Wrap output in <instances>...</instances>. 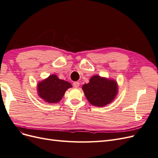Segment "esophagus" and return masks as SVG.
<instances>
[{
	"label": "esophagus",
	"mask_w": 158,
	"mask_h": 158,
	"mask_svg": "<svg viewBox=\"0 0 158 158\" xmlns=\"http://www.w3.org/2000/svg\"><path fill=\"white\" fill-rule=\"evenodd\" d=\"M73 86L74 88H78L80 86V83L79 82H74L73 83Z\"/></svg>",
	"instance_id": "obj_1"
}]
</instances>
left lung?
I'll return each mask as SVG.
<instances>
[{"instance_id":"left-lung-1","label":"left lung","mask_w":158,"mask_h":158,"mask_svg":"<svg viewBox=\"0 0 158 158\" xmlns=\"http://www.w3.org/2000/svg\"><path fill=\"white\" fill-rule=\"evenodd\" d=\"M84 94L89 102L94 106L103 107L111 103L117 94V82L94 76L89 82L82 86Z\"/></svg>"}]
</instances>
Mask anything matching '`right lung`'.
Instances as JSON below:
<instances>
[{
  "label": "right lung",
  "mask_w": 158,
  "mask_h": 158,
  "mask_svg": "<svg viewBox=\"0 0 158 158\" xmlns=\"http://www.w3.org/2000/svg\"><path fill=\"white\" fill-rule=\"evenodd\" d=\"M72 87L70 83L60 80L56 75H51L37 85L40 97L48 103H58L66 92Z\"/></svg>",
  "instance_id": "right-lung-1"
}]
</instances>
